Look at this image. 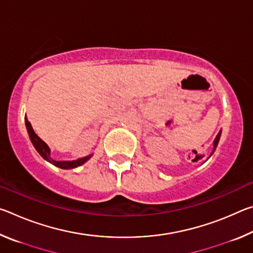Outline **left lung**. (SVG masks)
<instances>
[{
  "mask_svg": "<svg viewBox=\"0 0 253 253\" xmlns=\"http://www.w3.org/2000/svg\"><path fill=\"white\" fill-rule=\"evenodd\" d=\"M220 136H221V130H220V132H219V134H217V136L215 137V139H214V142H213V152H212V154L214 153V151H215V148H216V146H217V144H219V140H220ZM212 154H211V155H212Z\"/></svg>",
  "mask_w": 253,
  "mask_h": 253,
  "instance_id": "1",
  "label": "left lung"
}]
</instances>
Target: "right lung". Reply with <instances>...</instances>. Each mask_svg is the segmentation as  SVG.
Here are the masks:
<instances>
[{
  "label": "right lung",
  "mask_w": 253,
  "mask_h": 253,
  "mask_svg": "<svg viewBox=\"0 0 253 253\" xmlns=\"http://www.w3.org/2000/svg\"><path fill=\"white\" fill-rule=\"evenodd\" d=\"M24 119H25V126H27L29 137H30V139H31L34 148L37 149V152L39 153L45 161H48L49 163H51V164L57 166V168H60L62 169H76V168H78V166L84 164V163L92 156V155H88V156L83 157V158H78V160H76V161H54L50 155V148L48 145H46L43 140H42L40 137L38 136L36 132H34L31 124H30V122L28 121V118L25 117Z\"/></svg>",
  "instance_id": "obj_1"
}]
</instances>
